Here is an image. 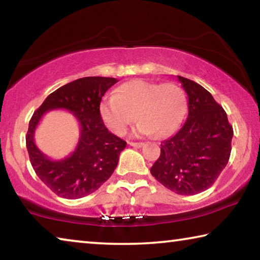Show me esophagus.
<instances>
[{"instance_id":"esophagus-1","label":"esophagus","mask_w":260,"mask_h":260,"mask_svg":"<svg viewBox=\"0 0 260 260\" xmlns=\"http://www.w3.org/2000/svg\"><path fill=\"white\" fill-rule=\"evenodd\" d=\"M129 146L134 147V148H142L144 146V143H142V142H129Z\"/></svg>"}]
</instances>
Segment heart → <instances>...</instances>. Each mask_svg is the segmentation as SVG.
<instances>
[{"label":"heart","instance_id":"heart-1","mask_svg":"<svg viewBox=\"0 0 260 260\" xmlns=\"http://www.w3.org/2000/svg\"><path fill=\"white\" fill-rule=\"evenodd\" d=\"M184 112L186 98L178 85L141 79L122 83L100 104L101 119L116 135L124 134L136 118L135 134L162 138L179 128Z\"/></svg>","mask_w":260,"mask_h":260}]
</instances>
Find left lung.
Returning <instances> with one entry per match:
<instances>
[{"label":"left lung","instance_id":"1","mask_svg":"<svg viewBox=\"0 0 260 260\" xmlns=\"http://www.w3.org/2000/svg\"><path fill=\"white\" fill-rule=\"evenodd\" d=\"M187 93L188 117L181 128L160 144L152 177L179 195L206 190L225 169L232 150L233 127L227 114L204 87L178 76Z\"/></svg>","mask_w":260,"mask_h":260}]
</instances>
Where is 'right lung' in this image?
<instances>
[{
  "mask_svg": "<svg viewBox=\"0 0 260 260\" xmlns=\"http://www.w3.org/2000/svg\"><path fill=\"white\" fill-rule=\"evenodd\" d=\"M114 78L86 77L61 86L45 100L30 118L26 147L35 173L46 186L63 199L85 197L102 186L116 170L124 140L110 133L100 116V104ZM67 109L81 125L75 151L63 160H51L34 142L35 129L50 109Z\"/></svg>",
  "mask_w": 260,
  "mask_h": 260,
  "instance_id": "add662e5",
  "label": "right lung"
}]
</instances>
